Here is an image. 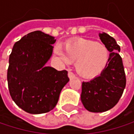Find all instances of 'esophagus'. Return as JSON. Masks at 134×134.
I'll use <instances>...</instances> for the list:
<instances>
[{
	"label": "esophagus",
	"mask_w": 134,
	"mask_h": 134,
	"mask_svg": "<svg viewBox=\"0 0 134 134\" xmlns=\"http://www.w3.org/2000/svg\"><path fill=\"white\" fill-rule=\"evenodd\" d=\"M68 77H69L70 79H72V78H74L75 77V75L72 72H68Z\"/></svg>",
	"instance_id": "esophagus-1"
}]
</instances>
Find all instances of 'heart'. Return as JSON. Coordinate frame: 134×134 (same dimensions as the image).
<instances>
[{
    "mask_svg": "<svg viewBox=\"0 0 134 134\" xmlns=\"http://www.w3.org/2000/svg\"><path fill=\"white\" fill-rule=\"evenodd\" d=\"M65 52L56 46L53 53L62 64L70 65L75 62L77 72L82 77H92L99 74L107 65L109 51L102 43L92 40H78L66 44Z\"/></svg>",
    "mask_w": 134,
    "mask_h": 134,
    "instance_id": "obj_1",
    "label": "heart"
}]
</instances>
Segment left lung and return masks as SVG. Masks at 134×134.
<instances>
[{
  "instance_id": "obj_1",
  "label": "left lung",
  "mask_w": 134,
  "mask_h": 134,
  "mask_svg": "<svg viewBox=\"0 0 134 134\" xmlns=\"http://www.w3.org/2000/svg\"><path fill=\"white\" fill-rule=\"evenodd\" d=\"M99 38L109 51V58L101 74L88 81H83L81 100L85 108L92 113H102L114 107L126 87V75L120 47L109 35L99 33Z\"/></svg>"
}]
</instances>
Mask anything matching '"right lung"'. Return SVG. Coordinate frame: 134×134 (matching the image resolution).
<instances>
[{"mask_svg":"<svg viewBox=\"0 0 134 134\" xmlns=\"http://www.w3.org/2000/svg\"><path fill=\"white\" fill-rule=\"evenodd\" d=\"M53 36L41 31L24 36L14 43L9 57L8 84L16 105L31 114L54 109L69 81L67 70L46 66L53 53Z\"/></svg>","mask_w":134,"mask_h":134,"instance_id":"1","label":"right lung"}]
</instances>
